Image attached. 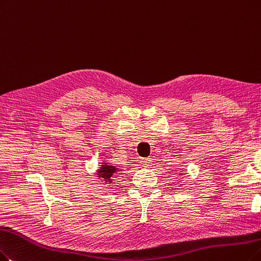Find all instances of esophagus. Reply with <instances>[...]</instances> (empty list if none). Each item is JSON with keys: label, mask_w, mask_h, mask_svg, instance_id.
Listing matches in <instances>:
<instances>
[{"label": "esophagus", "mask_w": 261, "mask_h": 261, "mask_svg": "<svg viewBox=\"0 0 261 261\" xmlns=\"http://www.w3.org/2000/svg\"><path fill=\"white\" fill-rule=\"evenodd\" d=\"M152 159H150V158H147V159H141V161H140V163H141V165L143 166V167H145V168H147V167H150L151 165H152Z\"/></svg>", "instance_id": "1"}]
</instances>
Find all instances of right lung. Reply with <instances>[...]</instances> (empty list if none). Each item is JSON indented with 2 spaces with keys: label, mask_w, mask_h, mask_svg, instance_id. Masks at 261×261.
Wrapping results in <instances>:
<instances>
[{
  "label": "right lung",
  "mask_w": 261,
  "mask_h": 261,
  "mask_svg": "<svg viewBox=\"0 0 261 261\" xmlns=\"http://www.w3.org/2000/svg\"><path fill=\"white\" fill-rule=\"evenodd\" d=\"M117 171H119V169L117 168L116 166L103 162L99 167V170H97V176H98V178H101V179L105 180V182L107 184L112 183L113 174H116Z\"/></svg>",
  "instance_id": "1"
}]
</instances>
